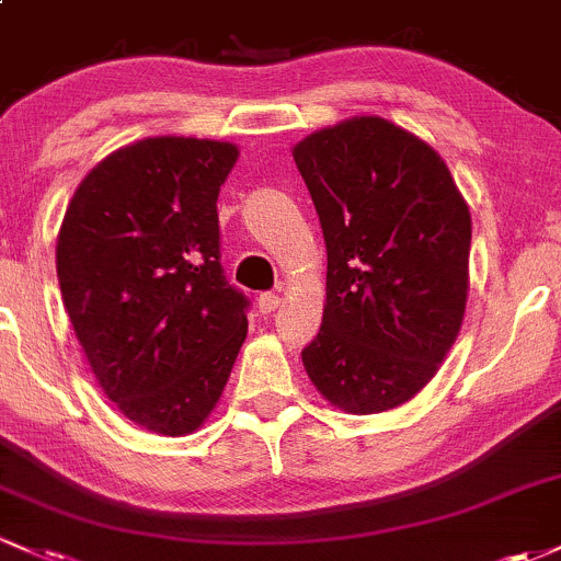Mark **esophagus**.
Returning <instances> with one entry per match:
<instances>
[{
  "instance_id": "obj_1",
  "label": "esophagus",
  "mask_w": 561,
  "mask_h": 561,
  "mask_svg": "<svg viewBox=\"0 0 561 561\" xmlns=\"http://www.w3.org/2000/svg\"><path fill=\"white\" fill-rule=\"evenodd\" d=\"M282 298L276 293H261V298H257V309H261V313H274L276 309H279Z\"/></svg>"
}]
</instances>
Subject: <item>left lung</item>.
I'll return each mask as SVG.
<instances>
[{
  "instance_id": "left-lung-1",
  "label": "left lung",
  "mask_w": 561,
  "mask_h": 561,
  "mask_svg": "<svg viewBox=\"0 0 561 561\" xmlns=\"http://www.w3.org/2000/svg\"><path fill=\"white\" fill-rule=\"evenodd\" d=\"M295 164L328 248V306L300 351L337 408L373 415L415 397L463 322L471 215L439 153L380 116L300 140Z\"/></svg>"
}]
</instances>
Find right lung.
I'll list each match as a JSON object with an SVG mask.
<instances>
[{
	"mask_svg": "<svg viewBox=\"0 0 561 561\" xmlns=\"http://www.w3.org/2000/svg\"><path fill=\"white\" fill-rule=\"evenodd\" d=\"M237 157L218 140H138L90 170L60 226L73 332L106 397L153 434L205 423L248 335L215 207Z\"/></svg>",
	"mask_w": 561,
	"mask_h": 561,
	"instance_id": "1",
	"label": "right lung"
}]
</instances>
